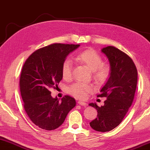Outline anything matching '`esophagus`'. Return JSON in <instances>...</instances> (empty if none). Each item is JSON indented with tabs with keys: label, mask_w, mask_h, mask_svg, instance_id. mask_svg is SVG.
<instances>
[{
	"label": "esophagus",
	"mask_w": 150,
	"mask_h": 150,
	"mask_svg": "<svg viewBox=\"0 0 150 150\" xmlns=\"http://www.w3.org/2000/svg\"><path fill=\"white\" fill-rule=\"evenodd\" d=\"M77 103H78V104H79V105H86V104L87 103H86V102H84V101H77Z\"/></svg>",
	"instance_id": "34e87169"
}]
</instances>
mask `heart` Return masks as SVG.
Here are the masks:
<instances>
[{
    "label": "heart",
    "instance_id": "heart-1",
    "mask_svg": "<svg viewBox=\"0 0 150 150\" xmlns=\"http://www.w3.org/2000/svg\"><path fill=\"white\" fill-rule=\"evenodd\" d=\"M77 59L84 64L92 71L95 80L99 83H104L109 78L110 68L103 62L102 57L93 49H86L77 55ZM62 75L64 79L69 80L73 75V64L71 59H67L62 64ZM93 91V86L91 83L76 82L67 88V92L78 99H85L88 94Z\"/></svg>",
    "mask_w": 150,
    "mask_h": 150
}]
</instances>
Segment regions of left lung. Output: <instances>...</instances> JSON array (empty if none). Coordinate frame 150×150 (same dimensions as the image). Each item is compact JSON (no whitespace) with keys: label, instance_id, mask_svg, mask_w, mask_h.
<instances>
[{"label":"left lung","instance_id":"8db88e82","mask_svg":"<svg viewBox=\"0 0 150 150\" xmlns=\"http://www.w3.org/2000/svg\"><path fill=\"white\" fill-rule=\"evenodd\" d=\"M109 59L111 73L108 80L101 89L98 97H106L104 105H90L97 111V117L90 123L98 132L110 131L120 124L133 102L137 85V67L131 57L112 46L102 51Z\"/></svg>","mask_w":150,"mask_h":150}]
</instances>
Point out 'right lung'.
I'll use <instances>...</instances> for the list:
<instances>
[{
	"label": "right lung",
	"instance_id": "add662e5",
	"mask_svg": "<svg viewBox=\"0 0 150 150\" xmlns=\"http://www.w3.org/2000/svg\"><path fill=\"white\" fill-rule=\"evenodd\" d=\"M79 45L55 43L33 52L24 63L20 77V91L24 109L35 125L46 130L60 126L76 102L65 95L60 101L51 97L62 79V64L66 57Z\"/></svg>",
	"mask_w": 150,
	"mask_h": 150
}]
</instances>
